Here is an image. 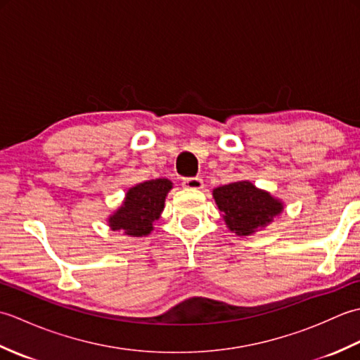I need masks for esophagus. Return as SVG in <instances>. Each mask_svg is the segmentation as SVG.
Segmentation results:
<instances>
[{
  "mask_svg": "<svg viewBox=\"0 0 360 360\" xmlns=\"http://www.w3.org/2000/svg\"><path fill=\"white\" fill-rule=\"evenodd\" d=\"M182 186L186 188H192V190H201L204 187L202 179L201 178H190V179H184Z\"/></svg>",
  "mask_w": 360,
  "mask_h": 360,
  "instance_id": "34e87169",
  "label": "esophagus"
}]
</instances>
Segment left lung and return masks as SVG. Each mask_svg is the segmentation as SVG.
Masks as SVG:
<instances>
[{"label":"left lung","mask_w":360,"mask_h":360,"mask_svg":"<svg viewBox=\"0 0 360 360\" xmlns=\"http://www.w3.org/2000/svg\"><path fill=\"white\" fill-rule=\"evenodd\" d=\"M212 195L226 227L238 236L263 231L285 209L281 200L255 187L250 181H236L217 187Z\"/></svg>","instance_id":"1"}]
</instances>
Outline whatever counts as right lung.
Segmentation results:
<instances>
[{
    "label": "right lung",
    "mask_w": 360,
    "mask_h": 360,
    "mask_svg": "<svg viewBox=\"0 0 360 360\" xmlns=\"http://www.w3.org/2000/svg\"><path fill=\"white\" fill-rule=\"evenodd\" d=\"M173 188V182L158 178L141 182L128 188L120 207L108 217V226L114 232H124L127 236H147L153 232V224L160 218L165 198Z\"/></svg>",
    "instance_id": "add662e5"
}]
</instances>
